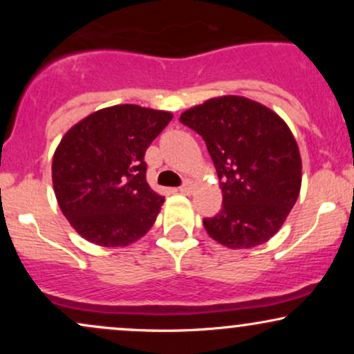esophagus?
Wrapping results in <instances>:
<instances>
[{
	"label": "esophagus",
	"instance_id": "obj_1",
	"mask_svg": "<svg viewBox=\"0 0 354 354\" xmlns=\"http://www.w3.org/2000/svg\"><path fill=\"white\" fill-rule=\"evenodd\" d=\"M191 191H193V183H191V181H186L185 185L180 186V193L181 194H191Z\"/></svg>",
	"mask_w": 354,
	"mask_h": 354
}]
</instances>
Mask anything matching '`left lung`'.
<instances>
[{
  "label": "left lung",
  "instance_id": "8db88e82",
  "mask_svg": "<svg viewBox=\"0 0 354 354\" xmlns=\"http://www.w3.org/2000/svg\"><path fill=\"white\" fill-rule=\"evenodd\" d=\"M205 140L216 168L223 208L203 225L231 250L263 245L278 233L301 189L293 133L273 109L245 96H218L181 113Z\"/></svg>",
  "mask_w": 354,
  "mask_h": 354
}]
</instances>
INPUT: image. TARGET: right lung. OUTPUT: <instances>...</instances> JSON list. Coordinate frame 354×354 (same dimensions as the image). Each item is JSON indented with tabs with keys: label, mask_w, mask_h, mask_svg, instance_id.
<instances>
[{
	"label": "right lung",
	"mask_w": 354,
	"mask_h": 354,
	"mask_svg": "<svg viewBox=\"0 0 354 354\" xmlns=\"http://www.w3.org/2000/svg\"><path fill=\"white\" fill-rule=\"evenodd\" d=\"M169 111L116 104L78 121L53 156L56 200L80 236L124 248L148 233L165 198L146 181L145 153Z\"/></svg>",
	"instance_id": "1"
}]
</instances>
